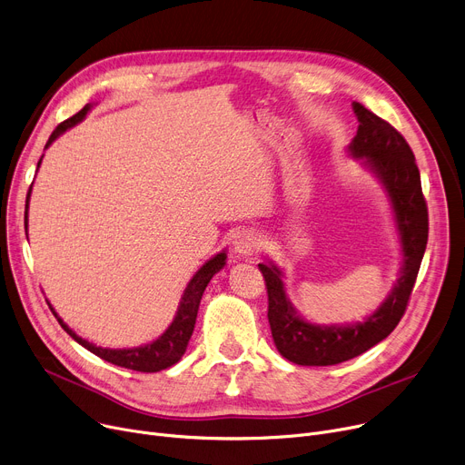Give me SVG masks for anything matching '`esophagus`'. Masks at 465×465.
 I'll list each match as a JSON object with an SVG mask.
<instances>
[{
    "mask_svg": "<svg viewBox=\"0 0 465 465\" xmlns=\"http://www.w3.org/2000/svg\"><path fill=\"white\" fill-rule=\"evenodd\" d=\"M260 245H262L260 237H258L254 232H251V230L237 233L235 239H233V251H235L239 256H251V254L258 252Z\"/></svg>",
    "mask_w": 465,
    "mask_h": 465,
    "instance_id": "obj_1",
    "label": "esophagus"
}]
</instances>
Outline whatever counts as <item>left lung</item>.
I'll return each mask as SVG.
<instances>
[{"label": "left lung", "instance_id": "obj_1", "mask_svg": "<svg viewBox=\"0 0 465 465\" xmlns=\"http://www.w3.org/2000/svg\"><path fill=\"white\" fill-rule=\"evenodd\" d=\"M358 132L349 144L352 158H360L382 183L394 209L400 232L401 275L382 305L363 322L347 326H319L303 321L286 298L282 272L273 263H258L267 288V319L277 351L298 365H335L370 351L400 324L417 281L428 242V207L420 184V171L409 143L386 120L354 102Z\"/></svg>", "mask_w": 465, "mask_h": 465}]
</instances>
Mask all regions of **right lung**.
Returning <instances> with one entry per match:
<instances>
[{"instance_id":"1","label":"right lung","mask_w":465,"mask_h":465,"mask_svg":"<svg viewBox=\"0 0 465 465\" xmlns=\"http://www.w3.org/2000/svg\"><path fill=\"white\" fill-rule=\"evenodd\" d=\"M90 111V105H84L77 114H73L71 118L64 120L62 124L51 134L48 137L45 149L48 144H51L56 137H60L67 128L79 124V122L86 116V113ZM41 163V160H39ZM37 163V167H39ZM32 192V186H30ZM30 192H28V198H26V228H28V202H30ZM226 265V252H218L214 258H211L209 262H205L198 273H195L186 290L181 298V305L177 309V314L171 326L149 345H143V347H135V349H102V347H95L92 343H88L86 339L79 337L75 331L71 328H67V324H64V321L60 316L54 312V316L58 319L60 326L77 341L79 345H83L84 349H88L90 352H94L95 356H100L105 361H111L114 365H120V368H126V370H134V371H141V373H156L162 370L171 368V365L177 363L181 360V356L186 352L188 347V341L192 337L193 331V324H195V316H198V309H200V302L203 292L209 284V281L213 279L214 273H218L223 267Z\"/></svg>"}]
</instances>
